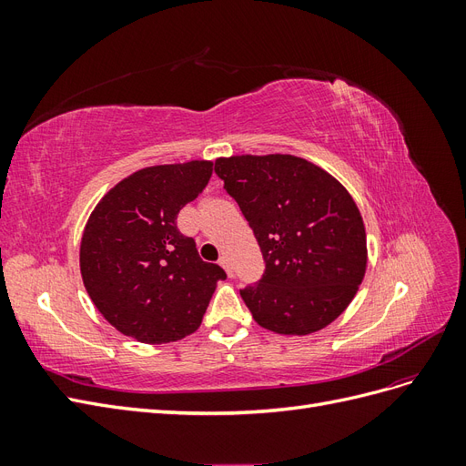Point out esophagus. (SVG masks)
I'll use <instances>...</instances> for the list:
<instances>
[{
  "mask_svg": "<svg viewBox=\"0 0 466 466\" xmlns=\"http://www.w3.org/2000/svg\"><path fill=\"white\" fill-rule=\"evenodd\" d=\"M219 266L223 268L225 272H228V276H233V268H231V262H229L228 257H221V258H219Z\"/></svg>",
  "mask_w": 466,
  "mask_h": 466,
  "instance_id": "obj_1",
  "label": "esophagus"
}]
</instances>
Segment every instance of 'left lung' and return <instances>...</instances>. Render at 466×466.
<instances>
[{
    "instance_id": "left-lung-1",
    "label": "left lung",
    "mask_w": 466,
    "mask_h": 466,
    "mask_svg": "<svg viewBox=\"0 0 466 466\" xmlns=\"http://www.w3.org/2000/svg\"><path fill=\"white\" fill-rule=\"evenodd\" d=\"M216 173L241 208L266 270L241 298L262 329L305 336L356 298L368 268L360 208L340 180L298 155H231Z\"/></svg>"
}]
</instances>
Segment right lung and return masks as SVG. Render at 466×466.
<instances>
[{"mask_svg":"<svg viewBox=\"0 0 466 466\" xmlns=\"http://www.w3.org/2000/svg\"><path fill=\"white\" fill-rule=\"evenodd\" d=\"M211 173L206 159L139 168L91 211L79 247L83 286L118 332L165 344L198 330L225 272L200 258L177 216Z\"/></svg>","mask_w":466,"mask_h":466,"instance_id":"1","label":"right lung"}]
</instances>
